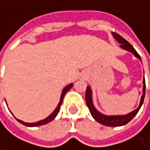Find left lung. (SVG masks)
<instances>
[{
  "mask_svg": "<svg viewBox=\"0 0 150 150\" xmlns=\"http://www.w3.org/2000/svg\"><path fill=\"white\" fill-rule=\"evenodd\" d=\"M112 36L113 38L120 44V47L131 52L132 53H134V55L138 58L139 59H141V56L138 54V52L135 51V49L133 47V45L131 44H129L124 38H122L120 35H119L116 32H112ZM142 60V59H141ZM143 93L142 96L141 98V101H140V105L138 106L137 109H135L134 111L129 112L128 114L126 115H118V116H107L105 114H102L101 112H99L94 106L93 105V101H92V92L89 86H87V90H86V94H85V100H86V105L91 112V116L95 119V120H97L98 123L104 125V126H107V127H120V126H124L126 124H127L130 120H133V118L137 114V112H139L141 106L143 104L144 101V98H145V88H146V84H145V79H143Z\"/></svg>",
  "mask_w": 150,
  "mask_h": 150,
  "instance_id": "8db88e82",
  "label": "left lung"
}]
</instances>
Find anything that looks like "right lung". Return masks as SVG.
<instances>
[{
  "label": "right lung",
  "instance_id": "obj_1",
  "mask_svg": "<svg viewBox=\"0 0 150 150\" xmlns=\"http://www.w3.org/2000/svg\"><path fill=\"white\" fill-rule=\"evenodd\" d=\"M73 87V83H70V84H68L67 86H66L64 89H63V91H62V93H61V96H60V99H59V105H58V106L56 107V109L52 112V113L50 115V116H48L46 119H45V120H40V121H38V122H35V123H26V122H23V121H22V120H17V121L18 122H20L21 124H23V125H24V126H26V127H38V126H42V125H45V124H46V123H48V122H50V121H52V120H54L55 119V117L57 116V114L59 113V108H60V105H61V104H62V101H63V98H64V96L66 95V93L71 89Z\"/></svg>",
  "mask_w": 150,
  "mask_h": 150
}]
</instances>
